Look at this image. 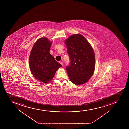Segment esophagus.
<instances>
[{
	"instance_id": "obj_1",
	"label": "esophagus",
	"mask_w": 129,
	"mask_h": 129,
	"mask_svg": "<svg viewBox=\"0 0 129 129\" xmlns=\"http://www.w3.org/2000/svg\"><path fill=\"white\" fill-rule=\"evenodd\" d=\"M59 63H60V64H61V65H62V66H63V63H62V62L61 61H59Z\"/></svg>"
}]
</instances>
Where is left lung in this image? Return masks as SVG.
<instances>
[{"label": "left lung", "mask_w": 129, "mask_h": 129, "mask_svg": "<svg viewBox=\"0 0 129 129\" xmlns=\"http://www.w3.org/2000/svg\"><path fill=\"white\" fill-rule=\"evenodd\" d=\"M65 43L71 61L66 68L69 79L76 85L85 83L92 77L95 69V59L92 47L80 34L72 35Z\"/></svg>", "instance_id": "8db88e82"}]
</instances>
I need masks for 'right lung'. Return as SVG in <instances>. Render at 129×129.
Segmentation results:
<instances>
[{"instance_id": "obj_1", "label": "right lung", "mask_w": 129, "mask_h": 129, "mask_svg": "<svg viewBox=\"0 0 129 129\" xmlns=\"http://www.w3.org/2000/svg\"><path fill=\"white\" fill-rule=\"evenodd\" d=\"M52 43L46 37L39 39L32 47L29 64L31 72L39 80L48 83L62 66L50 53Z\"/></svg>"}]
</instances>
